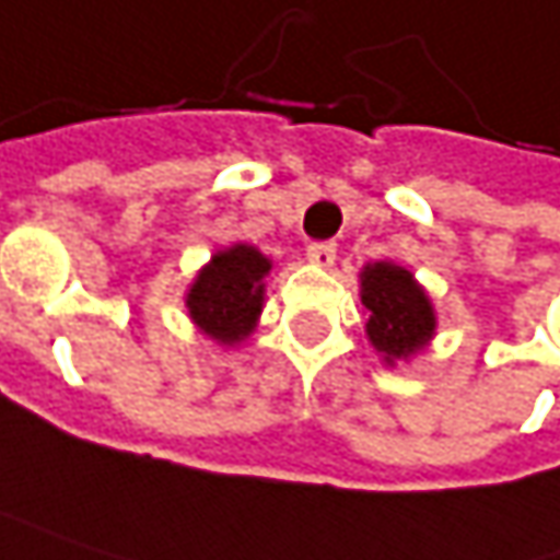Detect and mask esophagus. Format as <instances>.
<instances>
[{
  "instance_id": "obj_1",
  "label": "esophagus",
  "mask_w": 560,
  "mask_h": 560,
  "mask_svg": "<svg viewBox=\"0 0 560 560\" xmlns=\"http://www.w3.org/2000/svg\"><path fill=\"white\" fill-rule=\"evenodd\" d=\"M305 255L312 264H318V267H331L335 258H338V245L335 242H312L308 248H305Z\"/></svg>"
}]
</instances>
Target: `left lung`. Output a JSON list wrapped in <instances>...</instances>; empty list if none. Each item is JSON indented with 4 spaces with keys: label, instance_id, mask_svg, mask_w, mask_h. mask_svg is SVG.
<instances>
[{
    "label": "left lung",
    "instance_id": "8db88e82",
    "mask_svg": "<svg viewBox=\"0 0 560 560\" xmlns=\"http://www.w3.org/2000/svg\"><path fill=\"white\" fill-rule=\"evenodd\" d=\"M360 300L370 312L366 335L385 363L411 357L433 335V308L415 277L395 264H373L360 277Z\"/></svg>",
    "mask_w": 560,
    "mask_h": 560
}]
</instances>
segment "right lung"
<instances>
[{
  "instance_id": "add662e5",
  "label": "right lung",
  "mask_w": 560,
  "mask_h": 560,
  "mask_svg": "<svg viewBox=\"0 0 560 560\" xmlns=\"http://www.w3.org/2000/svg\"><path fill=\"white\" fill-rule=\"evenodd\" d=\"M270 260L252 245H235L210 260L187 293L190 318L220 343L242 340L258 322Z\"/></svg>"
}]
</instances>
